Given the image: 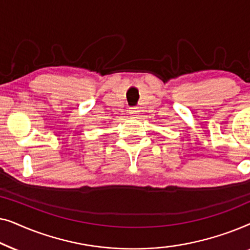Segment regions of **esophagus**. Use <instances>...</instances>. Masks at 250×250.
<instances>
[{
  "label": "esophagus",
  "mask_w": 250,
  "mask_h": 250,
  "mask_svg": "<svg viewBox=\"0 0 250 250\" xmlns=\"http://www.w3.org/2000/svg\"><path fill=\"white\" fill-rule=\"evenodd\" d=\"M129 114H131L132 117H139V114H140V109L138 107H132L129 108Z\"/></svg>",
  "instance_id": "esophagus-1"
}]
</instances>
